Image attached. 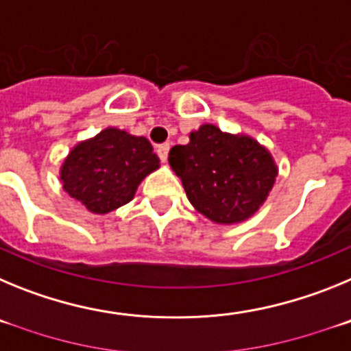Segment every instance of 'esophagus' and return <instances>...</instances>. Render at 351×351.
Returning <instances> with one entry per match:
<instances>
[{
  "label": "esophagus",
  "instance_id": "esophagus-1",
  "mask_svg": "<svg viewBox=\"0 0 351 351\" xmlns=\"http://www.w3.org/2000/svg\"><path fill=\"white\" fill-rule=\"evenodd\" d=\"M169 151H170V144H160L156 147V153L161 161H167V158H169Z\"/></svg>",
  "mask_w": 351,
  "mask_h": 351
}]
</instances>
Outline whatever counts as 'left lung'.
Listing matches in <instances>:
<instances>
[{
	"label": "left lung",
	"mask_w": 351,
	"mask_h": 351,
	"mask_svg": "<svg viewBox=\"0 0 351 351\" xmlns=\"http://www.w3.org/2000/svg\"><path fill=\"white\" fill-rule=\"evenodd\" d=\"M169 163L191 206L214 223H239L265 202L278 176L265 147L250 137L204 125L190 144L173 145Z\"/></svg>",
	"instance_id": "1"
}]
</instances>
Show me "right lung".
<instances>
[{"label": "right lung", "mask_w": 351, "mask_h": 351, "mask_svg": "<svg viewBox=\"0 0 351 351\" xmlns=\"http://www.w3.org/2000/svg\"><path fill=\"white\" fill-rule=\"evenodd\" d=\"M158 167L147 138L107 128L71 149L61 167V181L86 209L107 214L128 204L142 179Z\"/></svg>", "instance_id": "obj_1"}]
</instances>
